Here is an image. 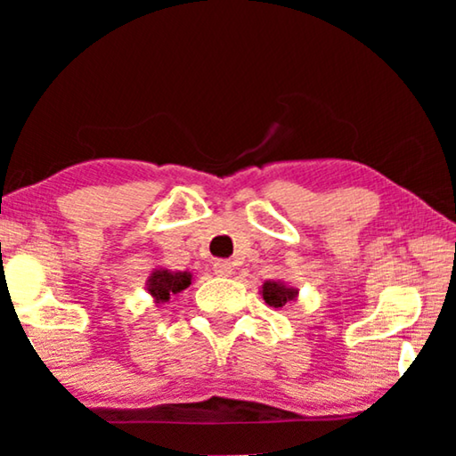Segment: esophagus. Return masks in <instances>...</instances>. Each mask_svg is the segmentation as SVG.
Listing matches in <instances>:
<instances>
[{
    "label": "esophagus",
    "instance_id": "obj_1",
    "mask_svg": "<svg viewBox=\"0 0 456 456\" xmlns=\"http://www.w3.org/2000/svg\"><path fill=\"white\" fill-rule=\"evenodd\" d=\"M214 272L217 273V276H230V273H232V265H230V261H226V259H216L214 261Z\"/></svg>",
    "mask_w": 456,
    "mask_h": 456
}]
</instances>
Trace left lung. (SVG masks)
I'll use <instances>...</instances> for the list:
<instances>
[{
  "instance_id": "8db88e82",
  "label": "left lung",
  "mask_w": 456,
  "mask_h": 456,
  "mask_svg": "<svg viewBox=\"0 0 456 456\" xmlns=\"http://www.w3.org/2000/svg\"><path fill=\"white\" fill-rule=\"evenodd\" d=\"M297 295L298 290L292 289V286H286L284 282H276V280H267L261 286V297H264V301L270 305V307H284L289 301H297Z\"/></svg>"
}]
</instances>
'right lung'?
<instances>
[{
  "label": "right lung",
  "mask_w": 456,
  "mask_h": 456,
  "mask_svg": "<svg viewBox=\"0 0 456 456\" xmlns=\"http://www.w3.org/2000/svg\"><path fill=\"white\" fill-rule=\"evenodd\" d=\"M192 276L189 272H170V270H155L147 280V290L153 297L155 303H170L178 292L191 286Z\"/></svg>",
  "instance_id": "1"
}]
</instances>
